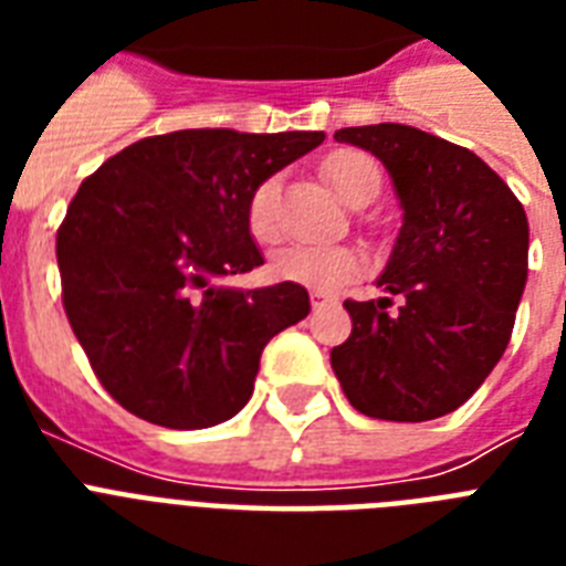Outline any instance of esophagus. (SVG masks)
I'll return each instance as SVG.
<instances>
[{
    "instance_id": "obj_1",
    "label": "esophagus",
    "mask_w": 566,
    "mask_h": 566,
    "mask_svg": "<svg viewBox=\"0 0 566 566\" xmlns=\"http://www.w3.org/2000/svg\"><path fill=\"white\" fill-rule=\"evenodd\" d=\"M311 300V308L314 311H319V308H328V305H335V296H332V293H319V291H314L308 296Z\"/></svg>"
}]
</instances>
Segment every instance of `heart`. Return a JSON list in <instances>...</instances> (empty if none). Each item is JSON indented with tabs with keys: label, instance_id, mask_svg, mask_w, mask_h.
I'll use <instances>...</instances> for the list:
<instances>
[{
	"label": "heart",
	"instance_id": "heart-1",
	"mask_svg": "<svg viewBox=\"0 0 566 566\" xmlns=\"http://www.w3.org/2000/svg\"><path fill=\"white\" fill-rule=\"evenodd\" d=\"M323 172L335 193L349 205L361 202L364 196H376L378 185H381L376 161L370 155L355 153V149H340V153L328 155ZM279 196H282V185L275 176L261 181L249 196V234L258 243L279 240ZM270 273L279 282L300 284L305 291L332 293L364 273V255L355 247H291L282 249L270 261Z\"/></svg>",
	"mask_w": 566,
	"mask_h": 566
}]
</instances>
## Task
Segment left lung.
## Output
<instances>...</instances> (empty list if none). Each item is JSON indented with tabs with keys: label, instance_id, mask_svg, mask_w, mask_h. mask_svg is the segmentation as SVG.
<instances>
[{
	"label": "left lung",
	"instance_id": "obj_1",
	"mask_svg": "<svg viewBox=\"0 0 566 566\" xmlns=\"http://www.w3.org/2000/svg\"><path fill=\"white\" fill-rule=\"evenodd\" d=\"M385 164L402 229L378 287L402 295L355 302L332 370L355 411L422 422L464 405L511 340L528 273V220L505 181L458 144L399 123L335 132Z\"/></svg>",
	"mask_w": 566,
	"mask_h": 566
}]
</instances>
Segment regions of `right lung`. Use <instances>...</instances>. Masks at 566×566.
<instances>
[{"label":"right lung","mask_w":566,"mask_h":566,"mask_svg":"<svg viewBox=\"0 0 566 566\" xmlns=\"http://www.w3.org/2000/svg\"><path fill=\"white\" fill-rule=\"evenodd\" d=\"M323 137L185 128L126 146L82 181L55 240L61 300L126 411L188 431L249 402L264 346L308 317V291H234L220 279L264 264L249 196Z\"/></svg>","instance_id":"obj_1"}]
</instances>
